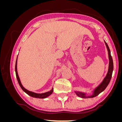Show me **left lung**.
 Segmentation results:
<instances>
[{
	"label": "left lung",
	"instance_id": "8db88e82",
	"mask_svg": "<svg viewBox=\"0 0 122 122\" xmlns=\"http://www.w3.org/2000/svg\"><path fill=\"white\" fill-rule=\"evenodd\" d=\"M105 45L106 46L107 49L108 51V58H109V65H108V69L107 73L106 74V76L103 79L102 81L100 83L98 86L96 87L95 89L92 92L91 94L90 95H87L88 93H84V92H82L80 91H75V93L76 94L77 96H78L80 98H91L96 97L99 94H100L103 91H104L106 87L108 85L110 80L112 78V74L113 70V63L112 58L111 56V53H110V51L109 48L107 45V44L104 40Z\"/></svg>",
	"mask_w": 122,
	"mask_h": 122
}]
</instances>
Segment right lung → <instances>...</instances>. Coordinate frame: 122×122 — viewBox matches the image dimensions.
Masks as SVG:
<instances>
[{
  "instance_id": "obj_1",
  "label": "right lung",
  "mask_w": 122,
  "mask_h": 122,
  "mask_svg": "<svg viewBox=\"0 0 122 122\" xmlns=\"http://www.w3.org/2000/svg\"><path fill=\"white\" fill-rule=\"evenodd\" d=\"M17 60H18V56L17 57V60H16V65H15V72H16V77L17 79L18 80V82L19 83V86H20L21 88H22L25 93H26L27 95H28L30 96L34 97V98H40V99H44L48 97H49L50 95H51V94H52L53 92V88L52 87V89H51L50 91L45 92V93H34V92H31V91H29L27 90L25 88H24V87L22 86V84L21 81L19 78V76L18 75V72H17Z\"/></svg>"
}]
</instances>
